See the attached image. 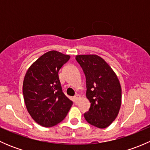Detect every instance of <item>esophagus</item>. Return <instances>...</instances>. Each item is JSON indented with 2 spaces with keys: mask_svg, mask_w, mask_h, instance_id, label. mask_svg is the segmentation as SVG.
Segmentation results:
<instances>
[{
  "mask_svg": "<svg viewBox=\"0 0 150 150\" xmlns=\"http://www.w3.org/2000/svg\"><path fill=\"white\" fill-rule=\"evenodd\" d=\"M80 97H81V96H80L79 94H76V95H75V96H74V97H73L74 102H75V103H76V102H78V99H80Z\"/></svg>",
  "mask_w": 150,
  "mask_h": 150,
  "instance_id": "34e87169",
  "label": "esophagus"
}]
</instances>
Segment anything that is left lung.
Instances as JSON below:
<instances>
[{"instance_id": "8db88e82", "label": "left lung", "mask_w": 150, "mask_h": 150, "mask_svg": "<svg viewBox=\"0 0 150 150\" xmlns=\"http://www.w3.org/2000/svg\"><path fill=\"white\" fill-rule=\"evenodd\" d=\"M86 79V97L91 103L86 120L99 128L108 127L117 117L121 106L120 81L104 59L96 54L77 55Z\"/></svg>"}]
</instances>
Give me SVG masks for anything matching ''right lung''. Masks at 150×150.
I'll use <instances>...</instances> for the list:
<instances>
[{"instance_id":"add662e5","label":"right lung","mask_w":150,"mask_h":150,"mask_svg":"<svg viewBox=\"0 0 150 150\" xmlns=\"http://www.w3.org/2000/svg\"><path fill=\"white\" fill-rule=\"evenodd\" d=\"M70 56L50 51L28 68L23 81L25 105L32 118L43 127H52L62 121L72 102L62 90L59 71Z\"/></svg>"}]
</instances>
